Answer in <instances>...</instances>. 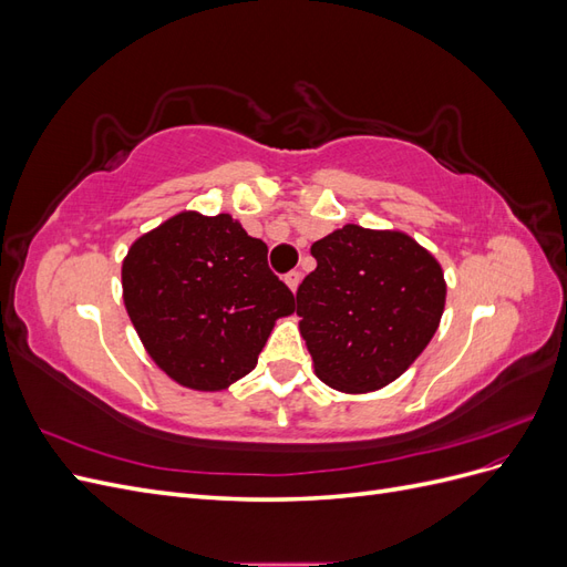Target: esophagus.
Here are the masks:
<instances>
[{
	"instance_id": "esophagus-1",
	"label": "esophagus",
	"mask_w": 567,
	"mask_h": 567,
	"mask_svg": "<svg viewBox=\"0 0 567 567\" xmlns=\"http://www.w3.org/2000/svg\"><path fill=\"white\" fill-rule=\"evenodd\" d=\"M300 279H302V274L300 271H288L286 274V277H284V281H286V286L290 288V290H293V293H296V290H298V286H300Z\"/></svg>"
}]
</instances>
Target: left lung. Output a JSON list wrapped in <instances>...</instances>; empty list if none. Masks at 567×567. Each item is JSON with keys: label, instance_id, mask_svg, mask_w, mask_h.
<instances>
[{"label": "left lung", "instance_id": "obj_1", "mask_svg": "<svg viewBox=\"0 0 567 567\" xmlns=\"http://www.w3.org/2000/svg\"><path fill=\"white\" fill-rule=\"evenodd\" d=\"M317 269L296 312L319 379L342 392L379 390L414 364L444 312L442 267L402 231L359 225L312 246Z\"/></svg>", "mask_w": 567, "mask_h": 567}]
</instances>
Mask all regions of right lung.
<instances>
[{"mask_svg":"<svg viewBox=\"0 0 567 567\" xmlns=\"http://www.w3.org/2000/svg\"><path fill=\"white\" fill-rule=\"evenodd\" d=\"M123 298L146 352L169 379L225 390L257 364L290 288L267 265V246L229 215L179 213L132 244Z\"/></svg>","mask_w":567,"mask_h":567,"instance_id":"add662e5","label":"right lung"}]
</instances>
